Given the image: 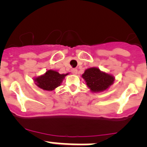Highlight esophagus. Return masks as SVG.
Instances as JSON below:
<instances>
[{
	"instance_id": "34e87169",
	"label": "esophagus",
	"mask_w": 147,
	"mask_h": 147,
	"mask_svg": "<svg viewBox=\"0 0 147 147\" xmlns=\"http://www.w3.org/2000/svg\"><path fill=\"white\" fill-rule=\"evenodd\" d=\"M78 72V70L76 69H71V73L73 74H76Z\"/></svg>"
}]
</instances>
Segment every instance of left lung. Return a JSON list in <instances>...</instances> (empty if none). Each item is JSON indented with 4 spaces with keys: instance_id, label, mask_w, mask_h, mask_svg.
Listing matches in <instances>:
<instances>
[{
    "instance_id": "left-lung-1",
    "label": "left lung",
    "mask_w": 147,
    "mask_h": 147,
    "mask_svg": "<svg viewBox=\"0 0 147 147\" xmlns=\"http://www.w3.org/2000/svg\"><path fill=\"white\" fill-rule=\"evenodd\" d=\"M86 85L93 92H101L107 90L114 81V77L100 71L98 68L86 69L82 75Z\"/></svg>"
}]
</instances>
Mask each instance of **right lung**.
<instances>
[{"label": "right lung", "instance_id": "obj_1", "mask_svg": "<svg viewBox=\"0 0 147 147\" xmlns=\"http://www.w3.org/2000/svg\"><path fill=\"white\" fill-rule=\"evenodd\" d=\"M67 74H60L56 71L49 70L44 75L34 78V81L37 86L41 89L53 91L61 85L62 81Z\"/></svg>", "mask_w": 147, "mask_h": 147}]
</instances>
